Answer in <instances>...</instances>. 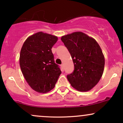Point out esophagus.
Here are the masks:
<instances>
[{
	"instance_id": "1",
	"label": "esophagus",
	"mask_w": 123,
	"mask_h": 123,
	"mask_svg": "<svg viewBox=\"0 0 123 123\" xmlns=\"http://www.w3.org/2000/svg\"><path fill=\"white\" fill-rule=\"evenodd\" d=\"M61 68H62V69H63V64L61 65Z\"/></svg>"
}]
</instances>
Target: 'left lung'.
Listing matches in <instances>:
<instances>
[{
	"instance_id": "8db88e82",
	"label": "left lung",
	"mask_w": 123,
	"mask_h": 123,
	"mask_svg": "<svg viewBox=\"0 0 123 123\" xmlns=\"http://www.w3.org/2000/svg\"><path fill=\"white\" fill-rule=\"evenodd\" d=\"M71 55L74 69L67 79L71 86L81 92L91 90L99 82L104 73L105 57L94 38L81 32L61 37Z\"/></svg>"
}]
</instances>
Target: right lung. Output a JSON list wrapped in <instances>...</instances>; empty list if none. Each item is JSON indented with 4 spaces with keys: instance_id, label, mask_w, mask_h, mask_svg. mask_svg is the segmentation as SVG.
I'll use <instances>...</instances> for the list:
<instances>
[{
    "instance_id": "obj_1",
    "label": "right lung",
    "mask_w": 123,
    "mask_h": 123,
    "mask_svg": "<svg viewBox=\"0 0 123 123\" xmlns=\"http://www.w3.org/2000/svg\"><path fill=\"white\" fill-rule=\"evenodd\" d=\"M57 40V36L39 32L29 36L21 48V71L28 84L36 92L47 93L53 90L61 74L51 51Z\"/></svg>"
}]
</instances>
